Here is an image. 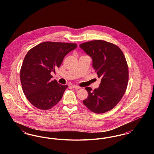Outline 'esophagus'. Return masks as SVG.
<instances>
[{
    "instance_id": "34e87169",
    "label": "esophagus",
    "mask_w": 154,
    "mask_h": 154,
    "mask_svg": "<svg viewBox=\"0 0 154 154\" xmlns=\"http://www.w3.org/2000/svg\"><path fill=\"white\" fill-rule=\"evenodd\" d=\"M72 87L73 88H74V89H80V87H79V86H77V85H73V86H72Z\"/></svg>"
}]
</instances>
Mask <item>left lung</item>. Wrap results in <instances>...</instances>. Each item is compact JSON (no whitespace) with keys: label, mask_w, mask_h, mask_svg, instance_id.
Returning <instances> with one entry per match:
<instances>
[{"label":"left lung","mask_w":154,"mask_h":154,"mask_svg":"<svg viewBox=\"0 0 154 154\" xmlns=\"http://www.w3.org/2000/svg\"><path fill=\"white\" fill-rule=\"evenodd\" d=\"M80 47L92 59V66L101 78L99 88H85L88 96L83 103L95 113H104L117 104L126 91L129 78L126 59L118 46L104 40L90 41Z\"/></svg>","instance_id":"1"}]
</instances>
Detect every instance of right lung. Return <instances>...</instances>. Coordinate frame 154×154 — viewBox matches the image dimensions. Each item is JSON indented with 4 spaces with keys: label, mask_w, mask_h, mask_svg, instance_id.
I'll return each instance as SVG.
<instances>
[{
    "label": "right lung",
    "mask_w": 154,
    "mask_h": 154,
    "mask_svg": "<svg viewBox=\"0 0 154 154\" xmlns=\"http://www.w3.org/2000/svg\"><path fill=\"white\" fill-rule=\"evenodd\" d=\"M77 47L74 43L46 42L28 52L21 68L20 79L24 94L35 107L48 110L62 99L68 86L51 80V72H55L64 57Z\"/></svg>",
    "instance_id": "add662e5"
}]
</instances>
